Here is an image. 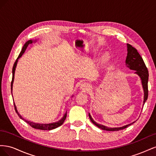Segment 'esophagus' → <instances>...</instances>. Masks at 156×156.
Returning <instances> with one entry per match:
<instances>
[{
    "instance_id": "34e87169",
    "label": "esophagus",
    "mask_w": 156,
    "mask_h": 156,
    "mask_svg": "<svg viewBox=\"0 0 156 156\" xmlns=\"http://www.w3.org/2000/svg\"><path fill=\"white\" fill-rule=\"evenodd\" d=\"M80 88L82 89L84 91H88L90 89V85L88 83H83L81 84V86H80Z\"/></svg>"
}]
</instances>
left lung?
Returning a JSON list of instances; mask_svg holds the SVG:
<instances>
[{"instance_id":"obj_1","label":"left lung","mask_w":156,"mask_h":156,"mask_svg":"<svg viewBox=\"0 0 156 156\" xmlns=\"http://www.w3.org/2000/svg\"><path fill=\"white\" fill-rule=\"evenodd\" d=\"M127 55L126 60V64L127 66V67L131 69L135 70L136 71L135 73L137 74L141 79V81H142V84H143V87L144 92V102H143V105H144L145 103V101L147 100L148 96V76H149L148 71L147 68L146 66L143 58L141 57V56L137 50L128 44H127ZM88 116L91 122L94 125H96L97 127H99V128H100L103 130H105V131H119L120 129H125L129 126H130L131 124L134 123V122H133V123L121 127L110 128V127H107L106 126L97 124L96 122L94 121L90 115L88 114Z\"/></svg>"}]
</instances>
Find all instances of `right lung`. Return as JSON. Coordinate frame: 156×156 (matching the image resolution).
I'll return each mask as SVG.
<instances>
[{
	"instance_id": "add662e5",
	"label": "right lung",
	"mask_w": 156,
	"mask_h": 156,
	"mask_svg": "<svg viewBox=\"0 0 156 156\" xmlns=\"http://www.w3.org/2000/svg\"><path fill=\"white\" fill-rule=\"evenodd\" d=\"M32 40H29L28 41H27L26 43L25 44V45H23V48H22V50L21 51L20 54L19 55L18 57L17 58V60H16L15 63H14L13 64V69H12V82H11V90H12V87H13V79H14V73H15V70H16V66H17V61H18V59L20 58L21 56L23 55V54L24 53L25 51L26 50L27 46L29 45V44H32ZM14 108H15V110L17 112V114L18 115V116H20V119H21L22 120H24L25 122H26L27 123L29 124L32 127H33V128L34 129H41V130H51V129H55L56 128V127H58L59 126H60L61 125H62L63 123L64 120H66V116H67V112L65 113L64 116L62 117V119L60 120L59 121L56 122H54V123H51V124H36V123H34V122H30V121H27L25 119H23V118L19 114V112H17V108H16V106L15 105V103H14Z\"/></svg>"
}]
</instances>
